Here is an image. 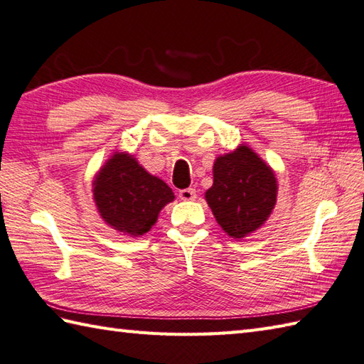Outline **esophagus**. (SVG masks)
<instances>
[{"label": "esophagus", "mask_w": 364, "mask_h": 364, "mask_svg": "<svg viewBox=\"0 0 364 364\" xmlns=\"http://www.w3.org/2000/svg\"><path fill=\"white\" fill-rule=\"evenodd\" d=\"M179 198L182 200H195L196 199V190L195 188H183L179 191Z\"/></svg>", "instance_id": "34e87169"}]
</instances>
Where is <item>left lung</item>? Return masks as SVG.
I'll use <instances>...</instances> for the list:
<instances>
[{
    "mask_svg": "<svg viewBox=\"0 0 364 364\" xmlns=\"http://www.w3.org/2000/svg\"><path fill=\"white\" fill-rule=\"evenodd\" d=\"M277 190L274 169L243 143L216 157L205 200L221 229L233 240H243L268 221Z\"/></svg>",
    "mask_w": 364,
    "mask_h": 364,
    "instance_id": "left-lung-1",
    "label": "left lung"
}]
</instances>
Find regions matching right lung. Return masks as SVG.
Returning <instances> with one entry per match:
<instances>
[{
	"mask_svg": "<svg viewBox=\"0 0 364 364\" xmlns=\"http://www.w3.org/2000/svg\"><path fill=\"white\" fill-rule=\"evenodd\" d=\"M92 193L102 221L119 235L141 237L157 223L174 193L126 151H117L95 174Z\"/></svg>",
	"mask_w": 364,
	"mask_h": 364,
	"instance_id": "1",
	"label": "right lung"
}]
</instances>
